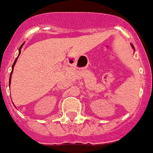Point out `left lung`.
<instances>
[{"label":"left lung","instance_id":"1","mask_svg":"<svg viewBox=\"0 0 153 153\" xmlns=\"http://www.w3.org/2000/svg\"><path fill=\"white\" fill-rule=\"evenodd\" d=\"M130 45H131V47H132V48H133V49H134V50L135 51V48H134V45H133L132 44H130Z\"/></svg>","mask_w":153,"mask_h":153}]
</instances>
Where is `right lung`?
<instances>
[{
  "mask_svg": "<svg viewBox=\"0 0 153 153\" xmlns=\"http://www.w3.org/2000/svg\"><path fill=\"white\" fill-rule=\"evenodd\" d=\"M23 45H24V43H23V44L21 45V46L19 47V55H18V56H17V58H16V60H15V61H14V64H12V72H11V74H10V78H9V86H10V84H11V79H12V72H13V69H14V67H15V65H16V61H17V59H18L19 56L20 55V53H21V48H22V47H23Z\"/></svg>",
  "mask_w": 153,
  "mask_h": 153,
  "instance_id": "right-lung-1",
  "label": "right lung"
}]
</instances>
